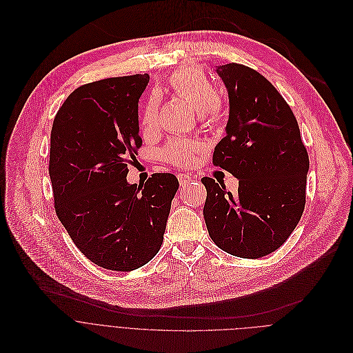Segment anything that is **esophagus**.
Here are the masks:
<instances>
[{
    "label": "esophagus",
    "mask_w": 353,
    "mask_h": 353,
    "mask_svg": "<svg viewBox=\"0 0 353 353\" xmlns=\"http://www.w3.org/2000/svg\"><path fill=\"white\" fill-rule=\"evenodd\" d=\"M178 181H179L181 186H185V185L190 183L193 181V178L190 175H188V174H179L178 175Z\"/></svg>",
    "instance_id": "esophagus-1"
}]
</instances>
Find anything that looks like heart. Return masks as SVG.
<instances>
[{
	"label": "heart",
	"mask_w": 353,
	"mask_h": 353,
	"mask_svg": "<svg viewBox=\"0 0 353 353\" xmlns=\"http://www.w3.org/2000/svg\"><path fill=\"white\" fill-rule=\"evenodd\" d=\"M170 89L175 96L186 101L194 111L199 112L201 121L207 126H217L223 119V105L217 97L216 88L200 68H182L170 77ZM159 100L152 97L142 114V128L149 132L159 122ZM200 150V145L188 142L183 139H172L164 146L161 157L178 167H188L194 153Z\"/></svg>",
	"instance_id": "heart-1"
}]
</instances>
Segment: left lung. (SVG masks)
Returning <instances> with one entry per match:
<instances>
[{
    "label": "left lung",
    "mask_w": 353,
    "mask_h": 353,
    "mask_svg": "<svg viewBox=\"0 0 353 353\" xmlns=\"http://www.w3.org/2000/svg\"><path fill=\"white\" fill-rule=\"evenodd\" d=\"M217 74L228 90L230 119L213 164L238 178L239 188L232 196L221 182L201 178L203 216L220 249L259 259L283 246L303 214L309 154L291 107L261 74L235 62Z\"/></svg>",
    "instance_id": "obj_1"
}]
</instances>
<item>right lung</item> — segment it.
<instances>
[{
    "mask_svg": "<svg viewBox=\"0 0 353 353\" xmlns=\"http://www.w3.org/2000/svg\"><path fill=\"white\" fill-rule=\"evenodd\" d=\"M148 83V74H137L79 86L51 128L57 217L90 261L112 271L136 270L159 253L179 188L172 174L126 182L142 148L137 103Z\"/></svg>",
    "mask_w": 353,
    "mask_h": 353,
    "instance_id": "1",
    "label": "right lung"
}]
</instances>
